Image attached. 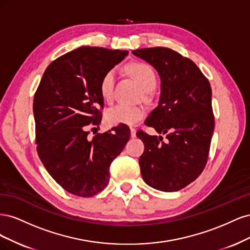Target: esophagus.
Masks as SVG:
<instances>
[{"mask_svg": "<svg viewBox=\"0 0 250 250\" xmlns=\"http://www.w3.org/2000/svg\"><path fill=\"white\" fill-rule=\"evenodd\" d=\"M130 135L131 138H135V135H137V130H135V128L130 127Z\"/></svg>", "mask_w": 250, "mask_h": 250, "instance_id": "esophagus-1", "label": "esophagus"}]
</instances>
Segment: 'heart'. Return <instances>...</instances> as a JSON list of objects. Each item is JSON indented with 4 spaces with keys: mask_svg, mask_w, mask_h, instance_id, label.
Wrapping results in <instances>:
<instances>
[{
    "mask_svg": "<svg viewBox=\"0 0 250 250\" xmlns=\"http://www.w3.org/2000/svg\"><path fill=\"white\" fill-rule=\"evenodd\" d=\"M127 71L132 78L139 82L145 92H151L156 86L157 78L154 70L148 63L133 62L127 66ZM115 70H109L103 75L100 81V93L105 101H111L115 90ZM145 117V110L141 106H129V105L119 104L109 108L105 113V119L110 126L120 124L134 125Z\"/></svg>",
    "mask_w": 250,
    "mask_h": 250,
    "instance_id": "1",
    "label": "heart"
}]
</instances>
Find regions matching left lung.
Masks as SVG:
<instances>
[{
  "instance_id": "obj_1",
  "label": "left lung",
  "mask_w": 250,
  "mask_h": 250,
  "mask_svg": "<svg viewBox=\"0 0 250 250\" xmlns=\"http://www.w3.org/2000/svg\"><path fill=\"white\" fill-rule=\"evenodd\" d=\"M146 60L161 76V98L146 119L163 137L143 130L137 137L144 143L140 157L142 177L151 188L175 192L190 185L208 163L215 118L211 88L208 78L191 59L169 48L132 51Z\"/></svg>"
}]
</instances>
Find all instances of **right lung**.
Wrapping results in <instances>:
<instances>
[{"label":"right lung","instance_id":"obj_1","mask_svg":"<svg viewBox=\"0 0 250 250\" xmlns=\"http://www.w3.org/2000/svg\"><path fill=\"white\" fill-rule=\"evenodd\" d=\"M127 55L128 51L78 48L49 64L35 92L37 153L53 179L79 197H92L107 187L109 166L130 138L124 124L88 138L89 128L99 127L102 119L101 78Z\"/></svg>","mask_w":250,"mask_h":250}]
</instances>
